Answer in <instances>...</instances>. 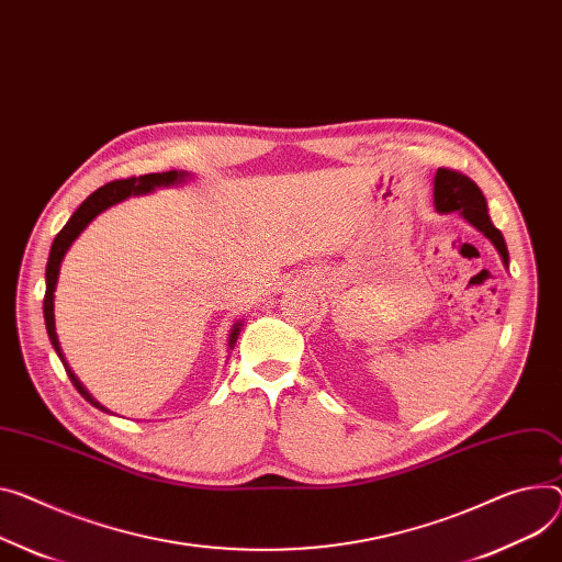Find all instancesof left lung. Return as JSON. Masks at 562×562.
<instances>
[{
  "label": "left lung",
  "mask_w": 562,
  "mask_h": 562,
  "mask_svg": "<svg viewBox=\"0 0 562 562\" xmlns=\"http://www.w3.org/2000/svg\"><path fill=\"white\" fill-rule=\"evenodd\" d=\"M435 209L439 213H459L461 218L482 232L493 247L497 249L504 268L508 270V249L504 243L502 232L493 225L488 215V204L482 189L474 184L470 178L461 176L457 170L439 168L435 176Z\"/></svg>",
  "instance_id": "obj_1"
}]
</instances>
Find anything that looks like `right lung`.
Here are the masks:
<instances>
[{
    "instance_id": "right-lung-1",
    "label": "right lung",
    "mask_w": 562,
    "mask_h": 562,
    "mask_svg": "<svg viewBox=\"0 0 562 562\" xmlns=\"http://www.w3.org/2000/svg\"><path fill=\"white\" fill-rule=\"evenodd\" d=\"M191 178V172L187 170H166V172H150V176H139V178H127V180H116V182H110L101 189H97L88 200H85L76 211L71 218L67 221V225L60 229V234L54 238V245H52V251H49V261H47V274H45V281H47V292H45V324H47V333H49V339L54 344V349L60 358V362L65 364V371L71 380V384L78 390V394L88 401L90 405L99 407L101 412H108V407H103L88 390H85L82 382L76 378V373L69 369L65 356H63V349H60V341H58V333H56V317H54V292H56V285H58V277H60V266H63V258L65 254L69 251V247L74 245V240L82 234V229L88 227L99 213H103L105 209L133 198V195H146V193H153L155 189H168V187H180L184 184L187 180ZM240 328H243V322H236L229 330V337H227V349L232 351L234 344L240 335Z\"/></svg>"
}]
</instances>
